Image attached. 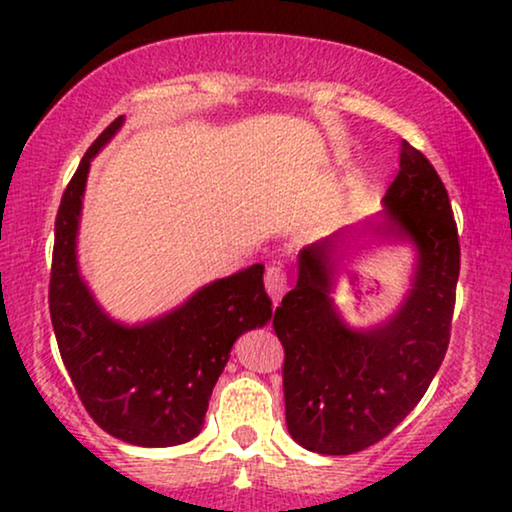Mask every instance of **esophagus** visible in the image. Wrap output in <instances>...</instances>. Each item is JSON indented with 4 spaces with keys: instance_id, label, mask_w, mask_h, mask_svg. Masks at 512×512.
<instances>
[{
    "instance_id": "esophagus-1",
    "label": "esophagus",
    "mask_w": 512,
    "mask_h": 512,
    "mask_svg": "<svg viewBox=\"0 0 512 512\" xmlns=\"http://www.w3.org/2000/svg\"><path fill=\"white\" fill-rule=\"evenodd\" d=\"M263 282H265V291H268V296L272 298V303H279V298H282L286 291V284H289V275H286L282 265H270V268L265 270Z\"/></svg>"
}]
</instances>
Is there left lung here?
<instances>
[{"instance_id": "obj_1", "label": "left lung", "mask_w": 512, "mask_h": 512, "mask_svg": "<svg viewBox=\"0 0 512 512\" xmlns=\"http://www.w3.org/2000/svg\"><path fill=\"white\" fill-rule=\"evenodd\" d=\"M363 233L401 237L417 247L412 289L387 324L354 331L335 312L328 293L338 263L335 244L345 233L300 251L298 282L272 317L284 347L291 438L333 457L389 436L422 401L450 345L461 261L457 223L438 172L405 139L382 221H368Z\"/></svg>"}]
</instances>
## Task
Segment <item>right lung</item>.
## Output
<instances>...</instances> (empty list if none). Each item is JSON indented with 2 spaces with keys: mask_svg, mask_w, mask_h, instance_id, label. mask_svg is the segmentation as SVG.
<instances>
[{
  "mask_svg": "<svg viewBox=\"0 0 512 512\" xmlns=\"http://www.w3.org/2000/svg\"><path fill=\"white\" fill-rule=\"evenodd\" d=\"M121 125L118 116L95 139L62 193L48 307L62 361L97 426L130 445L170 447L198 436L233 342L268 324L272 303L256 263L149 324L123 326L100 310L79 275L76 230L90 160Z\"/></svg>",
  "mask_w": 512,
  "mask_h": 512,
  "instance_id": "obj_1",
  "label": "right lung"
}]
</instances>
